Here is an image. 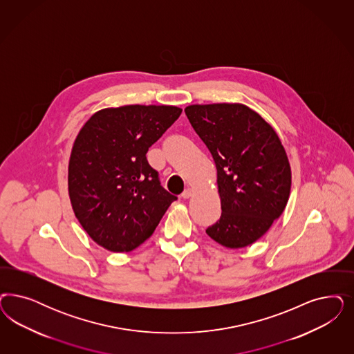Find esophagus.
<instances>
[{
	"mask_svg": "<svg viewBox=\"0 0 354 354\" xmlns=\"http://www.w3.org/2000/svg\"><path fill=\"white\" fill-rule=\"evenodd\" d=\"M192 194H193V190L187 187V189L183 192V194H181V196H183V199H187V198L192 196Z\"/></svg>",
	"mask_w": 354,
	"mask_h": 354,
	"instance_id": "1",
	"label": "esophagus"
}]
</instances>
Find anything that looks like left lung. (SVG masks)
Returning <instances> with one entry per match:
<instances>
[{
  "mask_svg": "<svg viewBox=\"0 0 354 354\" xmlns=\"http://www.w3.org/2000/svg\"><path fill=\"white\" fill-rule=\"evenodd\" d=\"M185 113L216 164L221 216L205 233L229 249L249 246L288 203L292 173L280 138L243 104H195Z\"/></svg>",
  "mask_w": 354,
  "mask_h": 354,
  "instance_id": "obj_1",
  "label": "left lung"
}]
</instances>
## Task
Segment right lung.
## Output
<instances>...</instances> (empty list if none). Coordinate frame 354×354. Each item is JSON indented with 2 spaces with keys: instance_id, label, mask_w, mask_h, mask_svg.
Wrapping results in <instances>:
<instances>
[{
  "instance_id": "1",
  "label": "right lung",
  "mask_w": 354,
  "mask_h": 354,
  "mask_svg": "<svg viewBox=\"0 0 354 354\" xmlns=\"http://www.w3.org/2000/svg\"><path fill=\"white\" fill-rule=\"evenodd\" d=\"M181 112L171 105L106 108L80 129L68 161V196L80 225L104 249H137L177 199L146 153Z\"/></svg>"
}]
</instances>
